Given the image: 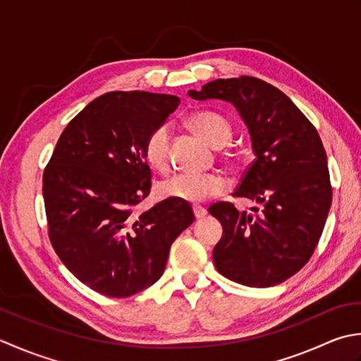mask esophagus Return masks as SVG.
<instances>
[{
    "label": "esophagus",
    "instance_id": "esophagus-1",
    "mask_svg": "<svg viewBox=\"0 0 361 361\" xmlns=\"http://www.w3.org/2000/svg\"><path fill=\"white\" fill-rule=\"evenodd\" d=\"M193 213H195V218L196 219H201V218H204L205 215H207V210H205L204 207H201V205H193Z\"/></svg>",
    "mask_w": 361,
    "mask_h": 361
}]
</instances>
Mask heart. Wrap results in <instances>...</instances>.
Instances as JSON below:
<instances>
[{"label":"heart","instance_id":"1","mask_svg":"<svg viewBox=\"0 0 361 361\" xmlns=\"http://www.w3.org/2000/svg\"><path fill=\"white\" fill-rule=\"evenodd\" d=\"M190 126L200 134L205 142L215 148H221L232 137V124L226 116L212 112L196 114L190 118ZM170 140L171 130L168 124H160L149 132L143 145V156L148 165L157 171H165L170 165ZM235 160V156H229ZM227 182L221 174H190L179 173L173 178L160 182L159 193L168 200L183 201L190 204H201L210 197L223 195Z\"/></svg>","mask_w":361,"mask_h":361}]
</instances>
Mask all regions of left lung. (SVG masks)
<instances>
[{
  "label": "left lung",
  "mask_w": 361,
  "mask_h": 361,
  "mask_svg": "<svg viewBox=\"0 0 361 361\" xmlns=\"http://www.w3.org/2000/svg\"><path fill=\"white\" fill-rule=\"evenodd\" d=\"M188 94L233 104L255 154L233 196L262 204L260 212H240L231 202L209 207L223 226L213 249L218 273L257 288L286 281L310 260L332 204L318 130L283 92L257 78L216 79Z\"/></svg>",
  "instance_id": "obj_1"
}]
</instances>
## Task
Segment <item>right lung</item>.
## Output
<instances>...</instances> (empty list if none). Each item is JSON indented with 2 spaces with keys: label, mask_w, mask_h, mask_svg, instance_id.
<instances>
[{
  "label": "right lung",
  "mask_w": 361,
  "mask_h": 361,
  "mask_svg": "<svg viewBox=\"0 0 361 361\" xmlns=\"http://www.w3.org/2000/svg\"><path fill=\"white\" fill-rule=\"evenodd\" d=\"M173 94L109 92L62 132L43 173L48 235L73 276L109 298H129L161 277L188 202L135 207L151 191L143 145L179 106Z\"/></svg>",
  "instance_id": "1"
}]
</instances>
